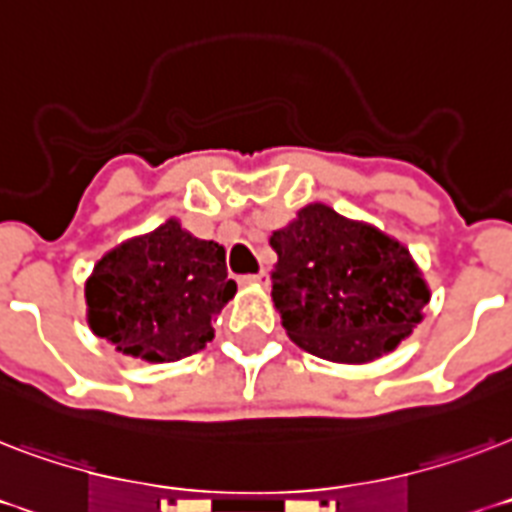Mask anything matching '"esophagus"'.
I'll use <instances>...</instances> for the list:
<instances>
[{
    "label": "esophagus",
    "mask_w": 512,
    "mask_h": 512,
    "mask_svg": "<svg viewBox=\"0 0 512 512\" xmlns=\"http://www.w3.org/2000/svg\"><path fill=\"white\" fill-rule=\"evenodd\" d=\"M241 284H257V287H263V284H268V273L257 271L249 273V276H241Z\"/></svg>",
    "instance_id": "1"
}]
</instances>
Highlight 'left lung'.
Here are the masks:
<instances>
[{"label": "left lung", "mask_w": 512, "mask_h": 512, "mask_svg": "<svg viewBox=\"0 0 512 512\" xmlns=\"http://www.w3.org/2000/svg\"><path fill=\"white\" fill-rule=\"evenodd\" d=\"M273 305L289 340L337 364L385 356L422 321L430 289L409 249L374 225L308 204L273 231Z\"/></svg>", "instance_id": "8db88e82"}]
</instances>
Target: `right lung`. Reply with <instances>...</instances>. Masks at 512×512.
I'll use <instances>...</instances> for the list:
<instances>
[{"label": "right lung", "instance_id": "add662e5", "mask_svg": "<svg viewBox=\"0 0 512 512\" xmlns=\"http://www.w3.org/2000/svg\"><path fill=\"white\" fill-rule=\"evenodd\" d=\"M233 295L225 249L183 231L175 217L100 257L84 284L92 332L151 364L204 348Z\"/></svg>", "mask_w": 512, "mask_h": 512}]
</instances>
